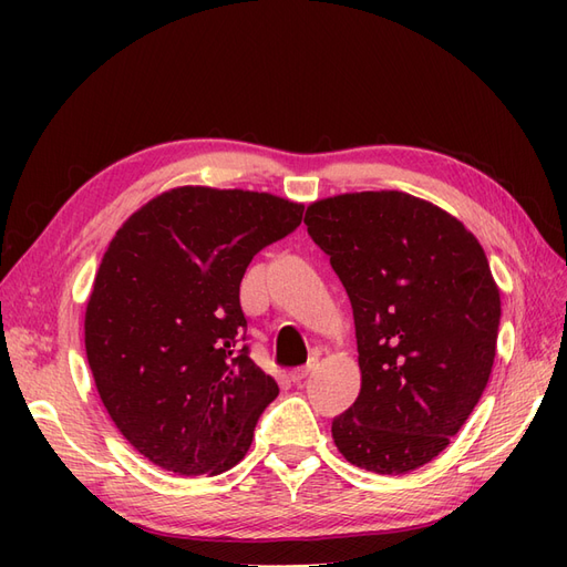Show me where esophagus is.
Masks as SVG:
<instances>
[{"mask_svg": "<svg viewBox=\"0 0 567 567\" xmlns=\"http://www.w3.org/2000/svg\"><path fill=\"white\" fill-rule=\"evenodd\" d=\"M312 369H315V364H307V367H300V369H296L293 373H290V379H293V383H302L307 375L312 373Z\"/></svg>", "mask_w": 567, "mask_h": 567, "instance_id": "34e87169", "label": "esophagus"}]
</instances>
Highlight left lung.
<instances>
[{"mask_svg": "<svg viewBox=\"0 0 567 567\" xmlns=\"http://www.w3.org/2000/svg\"><path fill=\"white\" fill-rule=\"evenodd\" d=\"M305 225L348 290L362 369L336 447L381 475L421 468L489 381L502 300L487 255L456 217L402 192L317 200Z\"/></svg>", "mask_w": 567, "mask_h": 567, "instance_id": "obj_1", "label": "left lung"}]
</instances>
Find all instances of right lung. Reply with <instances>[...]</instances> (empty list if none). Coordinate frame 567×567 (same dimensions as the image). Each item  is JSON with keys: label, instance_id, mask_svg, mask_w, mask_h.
Masks as SVG:
<instances>
[{"label": "right lung", "instance_id": "1", "mask_svg": "<svg viewBox=\"0 0 567 567\" xmlns=\"http://www.w3.org/2000/svg\"><path fill=\"white\" fill-rule=\"evenodd\" d=\"M302 205L244 188L179 186L120 227L84 312L99 398L132 447L179 475L246 456L279 385L250 359L241 279L296 231Z\"/></svg>", "mask_w": 567, "mask_h": 567}]
</instances>
